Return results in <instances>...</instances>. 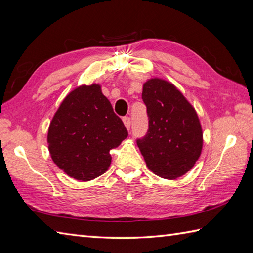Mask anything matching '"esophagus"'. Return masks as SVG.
Returning <instances> with one entry per match:
<instances>
[{
	"label": "esophagus",
	"instance_id": "34e87169",
	"mask_svg": "<svg viewBox=\"0 0 253 253\" xmlns=\"http://www.w3.org/2000/svg\"><path fill=\"white\" fill-rule=\"evenodd\" d=\"M123 123H125L126 127L127 128V130H130L131 127V118L130 117H123Z\"/></svg>",
	"mask_w": 253,
	"mask_h": 253
}]
</instances>
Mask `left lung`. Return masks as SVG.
Wrapping results in <instances>:
<instances>
[{"label": "left lung", "mask_w": 253, "mask_h": 253, "mask_svg": "<svg viewBox=\"0 0 253 253\" xmlns=\"http://www.w3.org/2000/svg\"><path fill=\"white\" fill-rule=\"evenodd\" d=\"M148 130L136 144L149 170L177 179L191 169L202 151L203 134L194 108L176 86L152 79L143 86Z\"/></svg>", "instance_id": "left-lung-1"}]
</instances>
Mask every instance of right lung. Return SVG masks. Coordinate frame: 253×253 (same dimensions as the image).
Masks as SVG:
<instances>
[{
	"label": "right lung",
	"mask_w": 253,
	"mask_h": 253,
	"mask_svg": "<svg viewBox=\"0 0 253 253\" xmlns=\"http://www.w3.org/2000/svg\"><path fill=\"white\" fill-rule=\"evenodd\" d=\"M127 136L100 86H80L64 98L48 131V147L56 166L68 176L89 181L110 166L111 148Z\"/></svg>",
	"instance_id": "obj_1"
}]
</instances>
